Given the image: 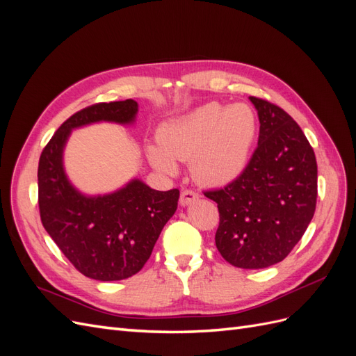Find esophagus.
Segmentation results:
<instances>
[{"label": "esophagus", "instance_id": "34e87169", "mask_svg": "<svg viewBox=\"0 0 356 356\" xmlns=\"http://www.w3.org/2000/svg\"><path fill=\"white\" fill-rule=\"evenodd\" d=\"M196 199H199V193H196L195 190H184L179 196V203L182 207H187V204L195 202Z\"/></svg>", "mask_w": 356, "mask_h": 356}]
</instances>
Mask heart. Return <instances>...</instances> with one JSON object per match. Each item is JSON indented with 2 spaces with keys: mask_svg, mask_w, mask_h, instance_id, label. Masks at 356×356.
Masks as SVG:
<instances>
[{
  "mask_svg": "<svg viewBox=\"0 0 356 356\" xmlns=\"http://www.w3.org/2000/svg\"><path fill=\"white\" fill-rule=\"evenodd\" d=\"M258 118L248 104L209 102L160 127L159 145H148L152 165L175 175L178 161L191 160V174L204 186L222 187L238 179L250 163Z\"/></svg>",
  "mask_w": 356,
  "mask_h": 356,
  "instance_id": "obj_1",
  "label": "heart"
}]
</instances>
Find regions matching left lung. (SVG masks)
I'll list each match as a JSON object with an SVG mask.
<instances>
[{
  "label": "left lung",
  "instance_id": "1",
  "mask_svg": "<svg viewBox=\"0 0 356 356\" xmlns=\"http://www.w3.org/2000/svg\"><path fill=\"white\" fill-rule=\"evenodd\" d=\"M250 99L260 120L255 152L238 179L204 196L218 204L215 245L224 260L264 268L293 251L314 218L318 166L293 117L266 99Z\"/></svg>",
  "mask_w": 356,
  "mask_h": 356
}]
</instances>
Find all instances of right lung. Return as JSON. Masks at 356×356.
I'll return each mask as SVG.
<instances>
[{
  "mask_svg": "<svg viewBox=\"0 0 356 356\" xmlns=\"http://www.w3.org/2000/svg\"><path fill=\"white\" fill-rule=\"evenodd\" d=\"M136 113L134 99L86 106L60 124L40 156L41 222L72 266L95 281H122L141 270L178 207V188L157 191L139 179L110 195L84 196L63 170L72 129L96 122L131 124Z\"/></svg>",
  "mask_w": 356,
  "mask_h": 356,
  "instance_id": "1",
  "label": "right lung"
}]
</instances>
